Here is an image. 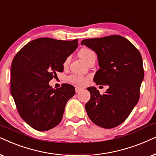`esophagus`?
Here are the masks:
<instances>
[{
	"label": "esophagus",
	"mask_w": 156,
	"mask_h": 156,
	"mask_svg": "<svg viewBox=\"0 0 156 156\" xmlns=\"http://www.w3.org/2000/svg\"><path fill=\"white\" fill-rule=\"evenodd\" d=\"M82 88H80V87H76V88H75V90H76V93H78L79 91H80L82 90Z\"/></svg>",
	"instance_id": "1"
}]
</instances>
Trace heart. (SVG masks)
I'll return each mask as SVG.
<instances>
[{"mask_svg":"<svg viewBox=\"0 0 156 156\" xmlns=\"http://www.w3.org/2000/svg\"><path fill=\"white\" fill-rule=\"evenodd\" d=\"M79 55L81 58L86 62L88 63L91 59L93 58H95V54L92 50L87 48H83L79 51ZM70 58L68 57L66 58L65 61L63 62V66L64 67H67L69 64ZM67 81L70 84L75 85L77 86H84L85 84L88 82V78L84 76H70L67 78Z\"/></svg>","mask_w":156,"mask_h":156,"instance_id":"b5f03b06","label":"heart"}]
</instances>
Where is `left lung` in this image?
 Listing matches in <instances>:
<instances>
[{
    "label": "left lung",
    "mask_w": 156,
    "mask_h": 156,
    "mask_svg": "<svg viewBox=\"0 0 156 156\" xmlns=\"http://www.w3.org/2000/svg\"><path fill=\"white\" fill-rule=\"evenodd\" d=\"M81 45L97 54L100 69L93 80L108 86L104 94L95 87L87 88L90 98L85 105L90 119L103 128H113L126 120L140 97L144 70L138 50L123 36L113 35L85 39Z\"/></svg>",
    "instance_id": "obj_1"
}]
</instances>
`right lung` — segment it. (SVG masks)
Masks as SVG:
<instances>
[{
	"label": "right lung",
	"mask_w": 156,
	"mask_h": 156,
	"mask_svg": "<svg viewBox=\"0 0 156 156\" xmlns=\"http://www.w3.org/2000/svg\"><path fill=\"white\" fill-rule=\"evenodd\" d=\"M78 47V39L50 38L33 40L22 48L11 65L10 93L19 115L39 131L48 130L61 121L74 87L63 83L53 89L49 81L63 71V62Z\"/></svg>",
	"instance_id": "add662e5"
}]
</instances>
